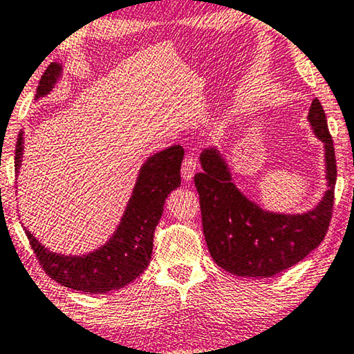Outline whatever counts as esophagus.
<instances>
[{"label": "esophagus", "instance_id": "1", "mask_svg": "<svg viewBox=\"0 0 354 354\" xmlns=\"http://www.w3.org/2000/svg\"><path fill=\"white\" fill-rule=\"evenodd\" d=\"M197 171V162L196 158H194L192 156H187L186 158L183 160V165H181V175H183V179L184 181H192L194 175H196Z\"/></svg>", "mask_w": 354, "mask_h": 354}]
</instances>
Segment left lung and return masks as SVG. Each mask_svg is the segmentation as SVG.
<instances>
[{
    "mask_svg": "<svg viewBox=\"0 0 354 354\" xmlns=\"http://www.w3.org/2000/svg\"><path fill=\"white\" fill-rule=\"evenodd\" d=\"M313 133L324 144L327 191L305 213L268 212L247 198L232 181L226 158L216 147L201 153L202 173L194 178L201 196L203 236L213 261L241 277H271L311 253L330 223L337 163L324 109L315 99L308 113Z\"/></svg>",
    "mask_w": 354,
    "mask_h": 354,
    "instance_id": "left-lung-1",
    "label": "left lung"
}]
</instances>
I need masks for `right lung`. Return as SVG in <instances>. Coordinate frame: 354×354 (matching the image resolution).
Here are the masks:
<instances>
[{"label": "right lung", "instance_id": "1", "mask_svg": "<svg viewBox=\"0 0 354 354\" xmlns=\"http://www.w3.org/2000/svg\"><path fill=\"white\" fill-rule=\"evenodd\" d=\"M62 77V66L53 62L43 73L35 101L53 91ZM24 131L16 146V173L22 165ZM181 146L153 153L142 163L131 197L112 237L96 250L84 255H62L51 252L26 227V234L46 274L64 287L86 293H107L125 287L139 277L152 257L153 231L160 221L163 203L181 184Z\"/></svg>", "mask_w": 354, "mask_h": 354}]
</instances>
